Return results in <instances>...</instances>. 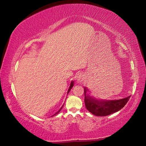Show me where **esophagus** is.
Here are the masks:
<instances>
[{"instance_id":"obj_1","label":"esophagus","mask_w":146,"mask_h":146,"mask_svg":"<svg viewBox=\"0 0 146 146\" xmlns=\"http://www.w3.org/2000/svg\"><path fill=\"white\" fill-rule=\"evenodd\" d=\"M84 81V75L82 73H78L76 75V82L78 84L82 83Z\"/></svg>"}]
</instances>
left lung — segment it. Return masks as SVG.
I'll use <instances>...</instances> for the list:
<instances>
[{
  "mask_svg": "<svg viewBox=\"0 0 146 146\" xmlns=\"http://www.w3.org/2000/svg\"><path fill=\"white\" fill-rule=\"evenodd\" d=\"M84 102L86 108L92 114L99 117L110 115L117 112L124 107L131 96L118 100H101L91 97L88 92L89 90L84 87Z\"/></svg>",
  "mask_w": 146,
  "mask_h": 146,
  "instance_id": "8db88e82",
  "label": "left lung"
}]
</instances>
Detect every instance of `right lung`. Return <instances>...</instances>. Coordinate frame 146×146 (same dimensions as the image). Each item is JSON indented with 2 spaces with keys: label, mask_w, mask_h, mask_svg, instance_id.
Masks as SVG:
<instances>
[{
  "label": "right lung",
  "mask_w": 146,
  "mask_h": 146,
  "mask_svg": "<svg viewBox=\"0 0 146 146\" xmlns=\"http://www.w3.org/2000/svg\"><path fill=\"white\" fill-rule=\"evenodd\" d=\"M73 86H74V82H73V81H71V84H70V88H69V89H68V94L69 93V92H70V90H71V88H72L73 87ZM63 106H62V107L60 108V110H59L57 112H56V113H55V115H56V114H58V113H59V112H60V111H61V110H62V108H63ZM53 115V116H54V115Z\"/></svg>",
  "instance_id": "obj_1"
}]
</instances>
